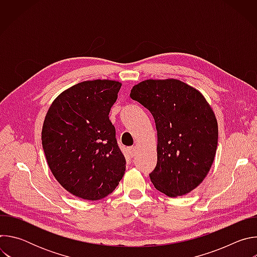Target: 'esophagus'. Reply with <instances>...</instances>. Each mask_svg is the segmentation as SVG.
<instances>
[{"mask_svg":"<svg viewBox=\"0 0 257 257\" xmlns=\"http://www.w3.org/2000/svg\"><path fill=\"white\" fill-rule=\"evenodd\" d=\"M128 153L131 157H135L136 154H137V148L136 146H130V148L128 149Z\"/></svg>","mask_w":257,"mask_h":257,"instance_id":"obj_1","label":"esophagus"}]
</instances>
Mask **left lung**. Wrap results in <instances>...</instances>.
Instances as JSON below:
<instances>
[{
  "label": "left lung",
  "mask_w": 257,
  "mask_h": 257,
  "mask_svg": "<svg viewBox=\"0 0 257 257\" xmlns=\"http://www.w3.org/2000/svg\"><path fill=\"white\" fill-rule=\"evenodd\" d=\"M130 97L152 113L158 131V163L150 174L156 189L169 197L194 190L214 161L215 115L196 88L178 79H148Z\"/></svg>",
  "instance_id": "obj_1"
}]
</instances>
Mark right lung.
<instances>
[{
  "instance_id": "right-lung-1",
  "label": "right lung",
  "mask_w": 257,
  "mask_h": 257,
  "mask_svg": "<svg viewBox=\"0 0 257 257\" xmlns=\"http://www.w3.org/2000/svg\"><path fill=\"white\" fill-rule=\"evenodd\" d=\"M122 83L95 79L60 93L49 107L42 130L47 163L68 192L86 200L112 193L126 170L108 119Z\"/></svg>"
}]
</instances>
